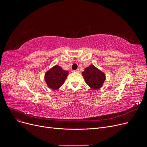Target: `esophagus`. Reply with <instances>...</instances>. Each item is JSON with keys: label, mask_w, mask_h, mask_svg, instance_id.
<instances>
[{"label": "esophagus", "mask_w": 147, "mask_h": 147, "mask_svg": "<svg viewBox=\"0 0 147 147\" xmlns=\"http://www.w3.org/2000/svg\"><path fill=\"white\" fill-rule=\"evenodd\" d=\"M74 72H77V73H79L80 71V70H79V69H76V70H74Z\"/></svg>", "instance_id": "obj_1"}]
</instances>
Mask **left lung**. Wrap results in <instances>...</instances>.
Returning a JSON list of instances; mask_svg holds the SVG:
<instances>
[{"label":"left lung","instance_id":"8db88e82","mask_svg":"<svg viewBox=\"0 0 147 147\" xmlns=\"http://www.w3.org/2000/svg\"><path fill=\"white\" fill-rule=\"evenodd\" d=\"M82 75L87 84L93 89H98L101 88L105 80L104 73L94 65H90L84 69Z\"/></svg>","mask_w":147,"mask_h":147}]
</instances>
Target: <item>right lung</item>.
I'll list each match as a JSON object with an SVG mask.
<instances>
[{
    "instance_id": "obj_1",
    "label": "right lung",
    "mask_w": 147,
    "mask_h": 147,
    "mask_svg": "<svg viewBox=\"0 0 147 147\" xmlns=\"http://www.w3.org/2000/svg\"><path fill=\"white\" fill-rule=\"evenodd\" d=\"M68 74L67 71L64 70L58 65H55L46 73L45 79L49 88L56 90L64 84Z\"/></svg>"
}]
</instances>
